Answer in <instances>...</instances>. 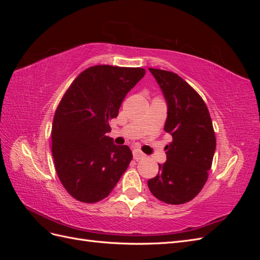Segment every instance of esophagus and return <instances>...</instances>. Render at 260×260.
<instances>
[{
	"instance_id": "1",
	"label": "esophagus",
	"mask_w": 260,
	"mask_h": 260,
	"mask_svg": "<svg viewBox=\"0 0 260 260\" xmlns=\"http://www.w3.org/2000/svg\"><path fill=\"white\" fill-rule=\"evenodd\" d=\"M144 157H145V155L141 151H139V149H135V151H133V158H135L136 160L142 159V158H144Z\"/></svg>"
}]
</instances>
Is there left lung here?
Returning <instances> with one entry per match:
<instances>
[{"instance_id":"1","label":"left lung","mask_w":260,"mask_h":260,"mask_svg":"<svg viewBox=\"0 0 260 260\" xmlns=\"http://www.w3.org/2000/svg\"><path fill=\"white\" fill-rule=\"evenodd\" d=\"M167 104L164 130L172 137L167 160L158 175L147 181L149 191L161 202L180 205L193 200L206 183L216 149L212 121L202 98L177 74L148 68Z\"/></svg>"}]
</instances>
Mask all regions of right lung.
<instances>
[{
	"label": "right lung",
	"instance_id": "right-lung-1",
	"mask_svg": "<svg viewBox=\"0 0 260 260\" xmlns=\"http://www.w3.org/2000/svg\"><path fill=\"white\" fill-rule=\"evenodd\" d=\"M144 75L139 67L93 66L62 96L53 120L52 153L61 184L76 200L96 203L107 198L127 170L132 152L107 136L109 121Z\"/></svg>",
	"mask_w": 260,
	"mask_h": 260
}]
</instances>
